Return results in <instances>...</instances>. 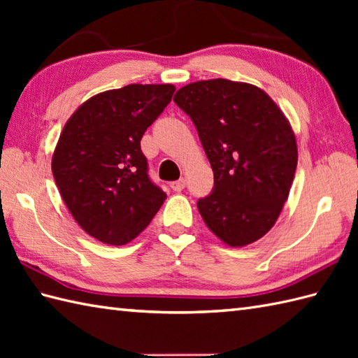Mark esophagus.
I'll return each mask as SVG.
<instances>
[{
  "instance_id": "34e87169",
  "label": "esophagus",
  "mask_w": 358,
  "mask_h": 358,
  "mask_svg": "<svg viewBox=\"0 0 358 358\" xmlns=\"http://www.w3.org/2000/svg\"><path fill=\"white\" fill-rule=\"evenodd\" d=\"M171 187L173 189L175 192H181V191H183V189L186 187V180H185V178H180V180H177V181H172Z\"/></svg>"
}]
</instances>
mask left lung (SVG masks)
I'll use <instances>...</instances> for the list:
<instances>
[{
  "mask_svg": "<svg viewBox=\"0 0 358 358\" xmlns=\"http://www.w3.org/2000/svg\"><path fill=\"white\" fill-rule=\"evenodd\" d=\"M191 117L214 171V189L196 203L204 223L229 246H246L275 224L296 169L295 136L262 89L217 78L173 96Z\"/></svg>",
  "mask_w": 358,
  "mask_h": 358,
  "instance_id": "1",
  "label": "left lung"
}]
</instances>
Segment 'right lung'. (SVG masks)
Returning a JSON list of instances; mask_svg holds the SVG:
<instances>
[{"instance_id": "obj_1", "label": "right lung", "mask_w": 358, "mask_h": 358, "mask_svg": "<svg viewBox=\"0 0 358 358\" xmlns=\"http://www.w3.org/2000/svg\"><path fill=\"white\" fill-rule=\"evenodd\" d=\"M172 85H129L81 104L67 121L52 172L90 237L121 246L146 229L166 194L149 177L140 141L171 103Z\"/></svg>"}]
</instances>
